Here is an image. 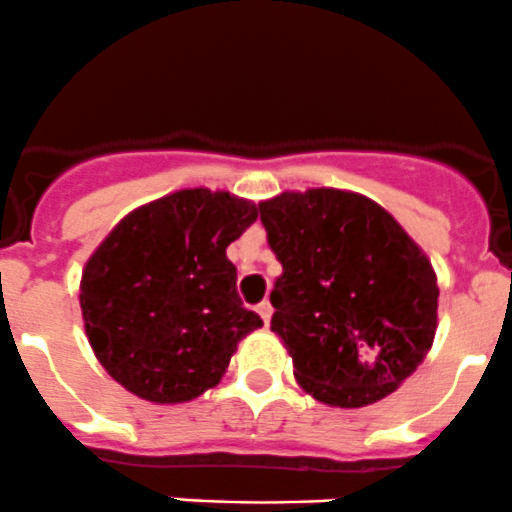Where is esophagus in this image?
I'll use <instances>...</instances> for the list:
<instances>
[{
	"mask_svg": "<svg viewBox=\"0 0 512 512\" xmlns=\"http://www.w3.org/2000/svg\"><path fill=\"white\" fill-rule=\"evenodd\" d=\"M256 311H258V316L263 318V323H266L268 326V321H271V313H273V306H271V301H261L256 306Z\"/></svg>",
	"mask_w": 512,
	"mask_h": 512,
	"instance_id": "esophagus-1",
	"label": "esophagus"
}]
</instances>
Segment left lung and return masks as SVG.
Returning a JSON list of instances; mask_svg holds the SVG:
<instances>
[{
    "mask_svg": "<svg viewBox=\"0 0 512 512\" xmlns=\"http://www.w3.org/2000/svg\"><path fill=\"white\" fill-rule=\"evenodd\" d=\"M258 211L283 268L271 291V331L303 391L338 408L396 391L438 328V281L421 246L353 191H283Z\"/></svg>",
    "mask_w": 512,
    "mask_h": 512,
    "instance_id": "obj_1",
    "label": "left lung"
}]
</instances>
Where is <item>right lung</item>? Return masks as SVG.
Instances as JSON below:
<instances>
[{
	"label": "right lung",
	"mask_w": 512,
	"mask_h": 512,
	"mask_svg": "<svg viewBox=\"0 0 512 512\" xmlns=\"http://www.w3.org/2000/svg\"><path fill=\"white\" fill-rule=\"evenodd\" d=\"M256 216V204L229 191L181 189L124 216L89 256L79 286L86 336L126 391L191 401L263 326L241 303L226 258Z\"/></svg>",
	"instance_id": "right-lung-1"
}]
</instances>
